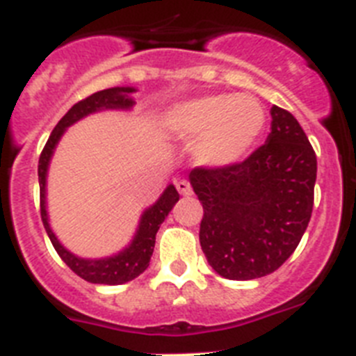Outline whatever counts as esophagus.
<instances>
[{
    "label": "esophagus",
    "instance_id": "obj_1",
    "mask_svg": "<svg viewBox=\"0 0 356 356\" xmlns=\"http://www.w3.org/2000/svg\"><path fill=\"white\" fill-rule=\"evenodd\" d=\"M176 188H178V193H180L181 196H191V194H193V187H191V184H188L187 180L176 181Z\"/></svg>",
    "mask_w": 356,
    "mask_h": 356
}]
</instances>
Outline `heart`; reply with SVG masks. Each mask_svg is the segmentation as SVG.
<instances>
[{
	"mask_svg": "<svg viewBox=\"0 0 356 356\" xmlns=\"http://www.w3.org/2000/svg\"><path fill=\"white\" fill-rule=\"evenodd\" d=\"M266 127V112L257 97L205 96L172 106L163 118L171 137L194 144L201 165L222 168L246 155Z\"/></svg>",
	"mask_w": 356,
	"mask_h": 356,
	"instance_id": "b5f03b06",
	"label": "heart"
}]
</instances>
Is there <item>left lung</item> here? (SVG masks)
<instances>
[{
	"label": "left lung",
	"mask_w": 356,
	"mask_h": 356,
	"mask_svg": "<svg viewBox=\"0 0 356 356\" xmlns=\"http://www.w3.org/2000/svg\"><path fill=\"white\" fill-rule=\"evenodd\" d=\"M266 144L242 162L194 168L188 175L203 205L200 244L217 275L254 280L294 253L314 207L317 159L303 128L273 105Z\"/></svg>",
	"instance_id": "8db88e82"
}]
</instances>
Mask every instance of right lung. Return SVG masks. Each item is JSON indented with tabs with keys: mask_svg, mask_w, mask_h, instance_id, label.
<instances>
[{
	"mask_svg": "<svg viewBox=\"0 0 356 356\" xmlns=\"http://www.w3.org/2000/svg\"><path fill=\"white\" fill-rule=\"evenodd\" d=\"M130 92H135V89H131V87H114V89H105L99 90V92L90 94V96H87L81 102L74 103L69 108L67 114L58 121L55 130L51 131L48 143L44 146L39 159L40 217H42L44 228L48 232V237L51 241L53 248L56 250V253L60 254V259L64 260L65 266L72 273H76L80 278L90 282V284L121 285L127 284V282H131V280L137 278L139 275H143L147 269V266H149L153 248H155L156 232H159L163 219L171 212L172 207L176 205V201L180 200V194L175 188V185H169L155 205L149 207L143 213L139 229H137V234H135L130 246L127 250H122L119 254L108 257V259H80V257H76V254H72L71 251L65 250L60 242H58V238L55 237L51 228H49L48 213H46V175H48L49 160H51L56 143L64 135L65 128L71 127L72 122L80 121L85 115L92 114V112H97V110L102 108H130V106H134V99L128 97Z\"/></svg>",
	"mask_w": 356,
	"mask_h": 356,
	"instance_id": "obj_1",
	"label": "right lung"
}]
</instances>
